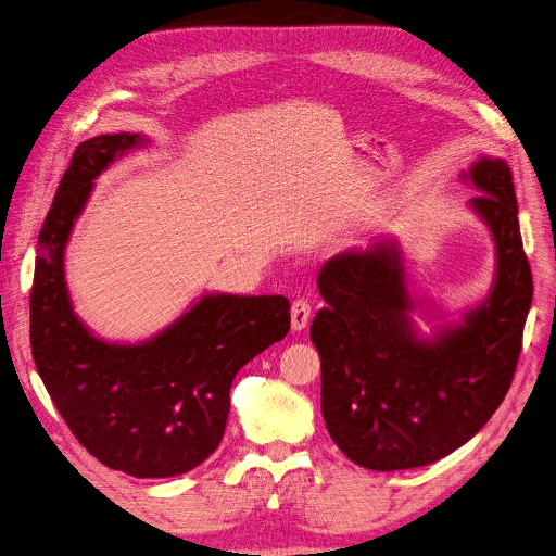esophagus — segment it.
Listing matches in <instances>:
<instances>
[{"instance_id":"34e87169","label":"esophagus","mask_w":556,"mask_h":556,"mask_svg":"<svg viewBox=\"0 0 556 556\" xmlns=\"http://www.w3.org/2000/svg\"><path fill=\"white\" fill-rule=\"evenodd\" d=\"M309 314H312V303H309L307 299L301 296V299H296V301L292 303L290 316H292V330H294V332H299V330H303V328L307 326Z\"/></svg>"}]
</instances>
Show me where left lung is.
<instances>
[{"label": "left lung", "instance_id": "1", "mask_svg": "<svg viewBox=\"0 0 556 556\" xmlns=\"http://www.w3.org/2000/svg\"><path fill=\"white\" fill-rule=\"evenodd\" d=\"M470 200L497 244V281L486 303L435 343L416 339L401 253L378 242L332 257L319 273L326 307L309 339L321 356V409L337 446L358 466H427L478 433L510 389L532 303L510 167L482 157Z\"/></svg>", "mask_w": 556, "mask_h": 556}]
</instances>
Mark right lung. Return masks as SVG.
I'll list each match as a JSON object with an SVG mask.
<instances>
[{
  "label": "right lung",
  "instance_id": "right-lung-1",
  "mask_svg": "<svg viewBox=\"0 0 556 556\" xmlns=\"http://www.w3.org/2000/svg\"><path fill=\"white\" fill-rule=\"evenodd\" d=\"M138 134L76 147L39 232L30 290V348L50 399L74 438L101 464L134 478H174L222 442L235 374L290 330L281 294H208L144 345H108L76 319L63 249L92 180Z\"/></svg>",
  "mask_w": 556,
  "mask_h": 556
}]
</instances>
